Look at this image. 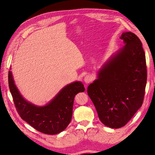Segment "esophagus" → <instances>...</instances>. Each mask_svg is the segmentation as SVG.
I'll use <instances>...</instances> for the list:
<instances>
[{
  "label": "esophagus",
  "instance_id": "1",
  "mask_svg": "<svg viewBox=\"0 0 155 155\" xmlns=\"http://www.w3.org/2000/svg\"><path fill=\"white\" fill-rule=\"evenodd\" d=\"M92 77L91 76V75H86L85 76V78H84V81H85V84H89L90 83L91 81H92Z\"/></svg>",
  "mask_w": 155,
  "mask_h": 155
}]
</instances>
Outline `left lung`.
Wrapping results in <instances>:
<instances>
[{
    "instance_id": "8db88e82",
    "label": "left lung",
    "mask_w": 155,
    "mask_h": 155,
    "mask_svg": "<svg viewBox=\"0 0 155 155\" xmlns=\"http://www.w3.org/2000/svg\"><path fill=\"white\" fill-rule=\"evenodd\" d=\"M120 39L125 46L104 65L87 88L99 119L111 128L125 126L141 107L147 81L140 39L131 32H123Z\"/></svg>"
}]
</instances>
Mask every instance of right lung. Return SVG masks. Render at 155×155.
I'll list each match as a JSON object with an SVG mask.
<instances>
[{"mask_svg": "<svg viewBox=\"0 0 155 155\" xmlns=\"http://www.w3.org/2000/svg\"><path fill=\"white\" fill-rule=\"evenodd\" d=\"M9 87L15 107L20 117L37 131L47 134L63 131L70 124L75 95L85 91L84 85L75 82L63 87L45 106L38 107L24 99L14 84L9 71Z\"/></svg>", "mask_w": 155, "mask_h": 155, "instance_id": "obj_1", "label": "right lung"}]
</instances>
